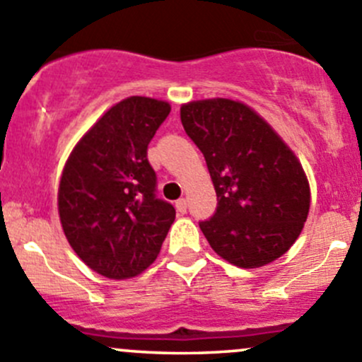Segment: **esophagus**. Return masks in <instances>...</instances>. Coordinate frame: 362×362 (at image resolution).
<instances>
[{"label": "esophagus", "mask_w": 362, "mask_h": 362, "mask_svg": "<svg viewBox=\"0 0 362 362\" xmlns=\"http://www.w3.org/2000/svg\"><path fill=\"white\" fill-rule=\"evenodd\" d=\"M175 208H177L178 214L184 215L185 211H187V199H185V198L177 199V202H175Z\"/></svg>", "instance_id": "obj_1"}]
</instances>
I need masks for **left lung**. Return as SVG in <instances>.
<instances>
[{
	"label": "left lung",
	"instance_id": "1",
	"mask_svg": "<svg viewBox=\"0 0 362 362\" xmlns=\"http://www.w3.org/2000/svg\"><path fill=\"white\" fill-rule=\"evenodd\" d=\"M185 133L206 160L217 210L199 224L210 247L238 268L282 257L301 235L310 184L279 133L242 101H189L180 107Z\"/></svg>",
	"mask_w": 362,
	"mask_h": 362
}]
</instances>
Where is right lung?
<instances>
[{"label": "right lung", "instance_id": "right-lung-1", "mask_svg": "<svg viewBox=\"0 0 362 362\" xmlns=\"http://www.w3.org/2000/svg\"><path fill=\"white\" fill-rule=\"evenodd\" d=\"M168 101L131 96L108 108L76 141L63 168L57 210L75 254L100 275L126 280L158 257L175 208L156 198L147 147Z\"/></svg>", "mask_w": 362, "mask_h": 362}]
</instances>
